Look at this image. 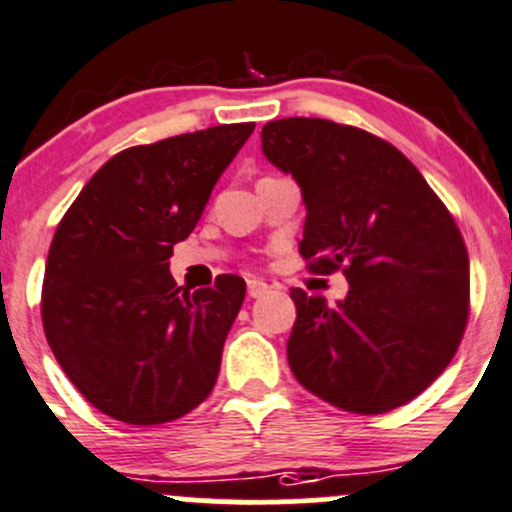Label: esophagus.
<instances>
[{
	"label": "esophagus",
	"instance_id": "1",
	"mask_svg": "<svg viewBox=\"0 0 512 512\" xmlns=\"http://www.w3.org/2000/svg\"><path fill=\"white\" fill-rule=\"evenodd\" d=\"M267 292H270V287H267V282H262V280H247V297L257 299V297H265Z\"/></svg>",
	"mask_w": 512,
	"mask_h": 512
}]
</instances>
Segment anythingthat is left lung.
I'll use <instances>...</instances> for the list:
<instances>
[{
  "label": "left lung",
  "instance_id": "1",
  "mask_svg": "<svg viewBox=\"0 0 512 512\" xmlns=\"http://www.w3.org/2000/svg\"><path fill=\"white\" fill-rule=\"evenodd\" d=\"M262 153L302 188L299 255L349 292L292 289L287 361L299 384L352 414L409 404L451 364L468 322V252L456 220L399 148L327 118H280Z\"/></svg>",
  "mask_w": 512,
  "mask_h": 512
}]
</instances>
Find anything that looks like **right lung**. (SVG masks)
<instances>
[{
    "label": "right lung",
    "instance_id": "obj_1",
    "mask_svg": "<svg viewBox=\"0 0 512 512\" xmlns=\"http://www.w3.org/2000/svg\"><path fill=\"white\" fill-rule=\"evenodd\" d=\"M255 123H225L116 153L54 232L41 289L46 342L71 384L131 426L175 421L218 381L245 280L175 285L168 257L198 225Z\"/></svg>",
    "mask_w": 512,
    "mask_h": 512
}]
</instances>
